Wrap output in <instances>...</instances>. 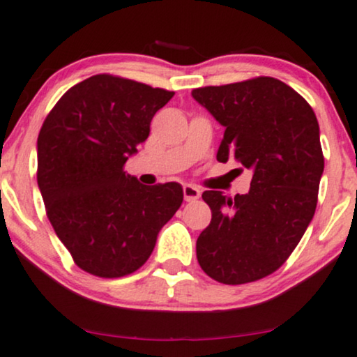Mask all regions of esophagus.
I'll use <instances>...</instances> for the list:
<instances>
[{"instance_id":"34e87169","label":"esophagus","mask_w":357,"mask_h":357,"mask_svg":"<svg viewBox=\"0 0 357 357\" xmlns=\"http://www.w3.org/2000/svg\"><path fill=\"white\" fill-rule=\"evenodd\" d=\"M183 194H184V201L194 202V201H197L201 197V189L192 186V184H184Z\"/></svg>"}]
</instances>
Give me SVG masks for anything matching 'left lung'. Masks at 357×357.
<instances>
[{"mask_svg": "<svg viewBox=\"0 0 357 357\" xmlns=\"http://www.w3.org/2000/svg\"><path fill=\"white\" fill-rule=\"evenodd\" d=\"M191 93L225 128L218 161L254 171L250 191L234 199L202 192L212 219L197 237V261L225 285L255 282L285 264L314 215L324 169L317 115L273 77Z\"/></svg>", "mask_w": 357, "mask_h": 357, "instance_id": "obj_1", "label": "left lung"}]
</instances>
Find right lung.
<instances>
[{"label": "right lung", "mask_w": 357, "mask_h": 357, "mask_svg": "<svg viewBox=\"0 0 357 357\" xmlns=\"http://www.w3.org/2000/svg\"><path fill=\"white\" fill-rule=\"evenodd\" d=\"M174 92L98 74L59 98L38 137V186L75 265L102 278L142 267L183 202L178 183L145 186L126 160Z\"/></svg>", "instance_id": "obj_1"}]
</instances>
